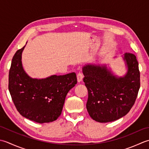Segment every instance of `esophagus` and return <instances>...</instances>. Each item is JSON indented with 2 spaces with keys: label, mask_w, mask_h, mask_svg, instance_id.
<instances>
[{
  "label": "esophagus",
  "mask_w": 149,
  "mask_h": 149,
  "mask_svg": "<svg viewBox=\"0 0 149 149\" xmlns=\"http://www.w3.org/2000/svg\"><path fill=\"white\" fill-rule=\"evenodd\" d=\"M83 78H84V76L81 73H78L77 74V81L78 82H81V81L83 80Z\"/></svg>",
  "instance_id": "1"
}]
</instances>
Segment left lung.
Here are the masks:
<instances>
[{"mask_svg":"<svg viewBox=\"0 0 149 149\" xmlns=\"http://www.w3.org/2000/svg\"><path fill=\"white\" fill-rule=\"evenodd\" d=\"M122 58L127 68L123 77L114 75L106 64L88 63L82 68L88 90L87 110L98 122H111L125 116L137 98L140 87L137 59L127 53Z\"/></svg>","mask_w":149,"mask_h":149,"instance_id":"left-lung-1","label":"left lung"}]
</instances>
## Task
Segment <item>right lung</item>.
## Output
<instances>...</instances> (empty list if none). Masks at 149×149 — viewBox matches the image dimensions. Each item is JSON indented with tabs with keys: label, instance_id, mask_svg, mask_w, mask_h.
Instances as JSON below:
<instances>
[{
	"label": "right lung",
	"instance_id": "right-lung-1",
	"mask_svg": "<svg viewBox=\"0 0 149 149\" xmlns=\"http://www.w3.org/2000/svg\"><path fill=\"white\" fill-rule=\"evenodd\" d=\"M25 46L15 53L11 61L8 88L12 100L27 119L39 123L52 122L61 114L67 94L77 83V75L71 72L42 79L30 77L22 63Z\"/></svg>",
	"mask_w": 149,
	"mask_h": 149
}]
</instances>
